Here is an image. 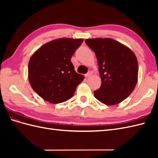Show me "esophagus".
I'll list each match as a JSON object with an SVG mask.
<instances>
[{"instance_id":"esophagus-1","label":"esophagus","mask_w":158,"mask_h":158,"mask_svg":"<svg viewBox=\"0 0 158 158\" xmlns=\"http://www.w3.org/2000/svg\"><path fill=\"white\" fill-rule=\"evenodd\" d=\"M92 73L91 72V71H89V72H88V73H86L85 75V77H86V78H88V77H89L90 76L92 75Z\"/></svg>"}]
</instances>
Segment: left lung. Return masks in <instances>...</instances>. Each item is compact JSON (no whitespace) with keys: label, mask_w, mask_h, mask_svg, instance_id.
I'll return each mask as SVG.
<instances>
[{"label":"left lung","mask_w":158,"mask_h":158,"mask_svg":"<svg viewBox=\"0 0 158 158\" xmlns=\"http://www.w3.org/2000/svg\"><path fill=\"white\" fill-rule=\"evenodd\" d=\"M85 43L94 52L101 78L95 98L106 105H115L127 98L138 81L139 64L134 52L110 38L88 39Z\"/></svg>","instance_id":"left-lung-1"}]
</instances>
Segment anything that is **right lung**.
Instances as JSON below:
<instances>
[{
	"label": "right lung",
	"mask_w": 158,
	"mask_h": 158,
	"mask_svg": "<svg viewBox=\"0 0 158 158\" xmlns=\"http://www.w3.org/2000/svg\"><path fill=\"white\" fill-rule=\"evenodd\" d=\"M83 39L60 38L41 46L28 62V80L33 90L50 103L66 101L84 76L77 73L70 61Z\"/></svg>",
	"instance_id": "obj_1"
}]
</instances>
